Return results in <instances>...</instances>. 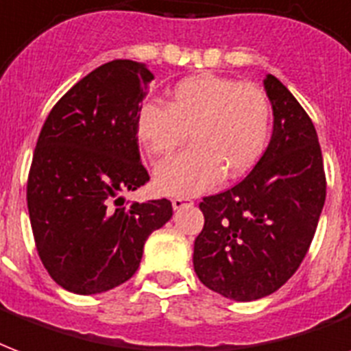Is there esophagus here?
Here are the masks:
<instances>
[{
	"label": "esophagus",
	"instance_id": "1",
	"mask_svg": "<svg viewBox=\"0 0 351 351\" xmlns=\"http://www.w3.org/2000/svg\"><path fill=\"white\" fill-rule=\"evenodd\" d=\"M173 208L175 210H180L184 208V206H189V204H193V202L189 201V199H184V197H176V199H173Z\"/></svg>",
	"mask_w": 351,
	"mask_h": 351
}]
</instances>
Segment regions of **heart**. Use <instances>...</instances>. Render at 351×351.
<instances>
[{"label": "heart", "mask_w": 351, "mask_h": 351, "mask_svg": "<svg viewBox=\"0 0 351 351\" xmlns=\"http://www.w3.org/2000/svg\"><path fill=\"white\" fill-rule=\"evenodd\" d=\"M271 104L253 83L215 74L184 77L169 90L167 106L143 104L136 134L150 158L176 150L189 134L191 149L154 171L156 189L193 197L223 178L234 180L255 167L268 147Z\"/></svg>", "instance_id": "heart-1"}]
</instances>
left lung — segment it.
Masks as SVG:
<instances>
[{
    "label": "left lung",
    "instance_id": "1",
    "mask_svg": "<svg viewBox=\"0 0 351 351\" xmlns=\"http://www.w3.org/2000/svg\"><path fill=\"white\" fill-rule=\"evenodd\" d=\"M264 89L274 110L268 149L240 184L199 204L193 268L204 287L234 301L266 298L295 274L326 202L313 121L275 76Z\"/></svg>",
    "mask_w": 351,
    "mask_h": 351
}]
</instances>
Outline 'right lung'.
<instances>
[{
  "label": "right lung",
  "mask_w": 351,
  "mask_h": 351,
  "mask_svg": "<svg viewBox=\"0 0 351 351\" xmlns=\"http://www.w3.org/2000/svg\"><path fill=\"white\" fill-rule=\"evenodd\" d=\"M154 74L115 59L98 66L53 106L27 178L37 251L69 292L102 294L136 274L145 241L173 215L167 199L123 206L149 182L136 117Z\"/></svg>",
  "instance_id": "1"
}]
</instances>
